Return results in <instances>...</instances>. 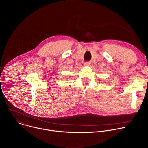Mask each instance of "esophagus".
<instances>
[{"instance_id":"esophagus-1","label":"esophagus","mask_w":148,"mask_h":148,"mask_svg":"<svg viewBox=\"0 0 148 148\" xmlns=\"http://www.w3.org/2000/svg\"><path fill=\"white\" fill-rule=\"evenodd\" d=\"M84 65L86 66H89L90 65V62H86L84 63Z\"/></svg>"}]
</instances>
